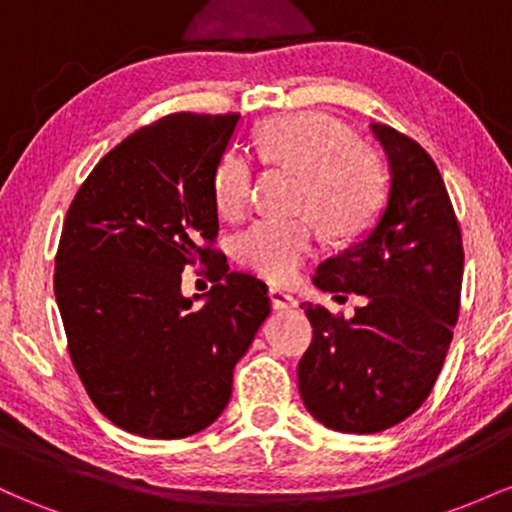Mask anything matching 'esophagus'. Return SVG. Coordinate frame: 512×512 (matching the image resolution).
<instances>
[{
  "label": "esophagus",
  "instance_id": "1",
  "mask_svg": "<svg viewBox=\"0 0 512 512\" xmlns=\"http://www.w3.org/2000/svg\"><path fill=\"white\" fill-rule=\"evenodd\" d=\"M269 301H272V308L274 310H286V308H296V298L291 296L289 291H284V289H269Z\"/></svg>",
  "mask_w": 512,
  "mask_h": 512
}]
</instances>
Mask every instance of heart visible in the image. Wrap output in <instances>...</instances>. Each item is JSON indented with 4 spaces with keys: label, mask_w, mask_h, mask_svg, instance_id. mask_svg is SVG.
I'll use <instances>...</instances> for the list:
<instances>
[{
    "label": "heart",
    "mask_w": 512,
    "mask_h": 512,
    "mask_svg": "<svg viewBox=\"0 0 512 512\" xmlns=\"http://www.w3.org/2000/svg\"><path fill=\"white\" fill-rule=\"evenodd\" d=\"M262 161L289 166L303 175L301 209L313 211L334 238L356 236L380 207L385 168L380 156L358 144L351 129L325 113L269 117L255 137ZM252 161L228 151L214 173V202L221 216L236 219L250 204ZM310 219H262L238 238V260L272 281H289L315 252Z\"/></svg>",
    "instance_id": "1"
}]
</instances>
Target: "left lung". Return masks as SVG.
<instances>
[{
    "mask_svg": "<svg viewBox=\"0 0 512 512\" xmlns=\"http://www.w3.org/2000/svg\"><path fill=\"white\" fill-rule=\"evenodd\" d=\"M370 129L390 163L387 207L313 276L317 289L358 293L366 305L346 320L303 303L313 342L298 363V390L320 424L342 433H378L414 414L460 315L462 233L436 163L407 134L380 122Z\"/></svg>",
    "mask_w": 512,
    "mask_h": 512,
    "instance_id": "obj_1",
    "label": "left lung"
}]
</instances>
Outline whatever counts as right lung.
<instances>
[{"instance_id": "add662e5", "label": "right lung", "mask_w": 512, "mask_h": 512, "mask_svg": "<svg viewBox=\"0 0 512 512\" xmlns=\"http://www.w3.org/2000/svg\"><path fill=\"white\" fill-rule=\"evenodd\" d=\"M238 120L173 113L139 127L96 163L64 219L55 298L69 356L98 411L134 436L214 424L272 310L267 286L228 272L214 248V173ZM197 261L217 281L202 309L179 293Z\"/></svg>"}]
</instances>
